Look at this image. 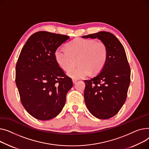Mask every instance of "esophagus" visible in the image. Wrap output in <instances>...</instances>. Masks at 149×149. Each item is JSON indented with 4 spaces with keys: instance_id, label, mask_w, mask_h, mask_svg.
Returning <instances> with one entry per match:
<instances>
[{
    "instance_id": "34e87169",
    "label": "esophagus",
    "mask_w": 149,
    "mask_h": 149,
    "mask_svg": "<svg viewBox=\"0 0 149 149\" xmlns=\"http://www.w3.org/2000/svg\"><path fill=\"white\" fill-rule=\"evenodd\" d=\"M72 81H73V83L74 84H76V81H76V79H73V80H72Z\"/></svg>"
}]
</instances>
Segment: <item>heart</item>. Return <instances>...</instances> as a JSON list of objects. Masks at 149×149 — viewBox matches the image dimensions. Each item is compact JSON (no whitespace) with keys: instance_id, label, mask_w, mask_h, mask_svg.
Returning a JSON list of instances; mask_svg holds the SVG:
<instances>
[{"instance_id":"obj_1","label":"heart","mask_w":149,"mask_h":149,"mask_svg":"<svg viewBox=\"0 0 149 149\" xmlns=\"http://www.w3.org/2000/svg\"><path fill=\"white\" fill-rule=\"evenodd\" d=\"M56 62L65 71H68L78 61L79 67L70 71L67 74L73 79H80L92 72H100L108 58V49L102 41L92 39L76 38L67 45V50L59 47L54 53Z\"/></svg>"}]
</instances>
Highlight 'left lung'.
I'll return each mask as SVG.
<instances>
[{
    "label": "left lung",
    "mask_w": 149,
    "mask_h": 149,
    "mask_svg": "<svg viewBox=\"0 0 149 149\" xmlns=\"http://www.w3.org/2000/svg\"><path fill=\"white\" fill-rule=\"evenodd\" d=\"M98 38L108 49L107 62L99 74L85 80L84 100L91 114L99 119L116 115L124 104L130 81V69L125 50L112 33L100 31L82 37Z\"/></svg>",
    "instance_id": "obj_1"
}]
</instances>
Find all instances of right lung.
I'll return each instance as SVG.
<instances>
[{
  "mask_svg": "<svg viewBox=\"0 0 149 149\" xmlns=\"http://www.w3.org/2000/svg\"><path fill=\"white\" fill-rule=\"evenodd\" d=\"M70 37L46 31L33 33L22 49L15 67V83L23 107L40 120L55 118L73 86L56 62L55 50Z\"/></svg>",
  "mask_w": 149,
  "mask_h": 149,
  "instance_id": "1",
  "label": "right lung"
}]
</instances>
